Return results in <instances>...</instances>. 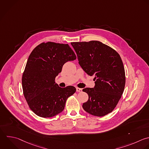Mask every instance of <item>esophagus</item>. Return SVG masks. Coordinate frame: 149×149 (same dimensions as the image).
I'll list each match as a JSON object with an SVG mask.
<instances>
[{"label": "esophagus", "instance_id": "esophagus-1", "mask_svg": "<svg viewBox=\"0 0 149 149\" xmlns=\"http://www.w3.org/2000/svg\"><path fill=\"white\" fill-rule=\"evenodd\" d=\"M76 91L77 92H81L82 91V89L79 87H76Z\"/></svg>", "mask_w": 149, "mask_h": 149}]
</instances>
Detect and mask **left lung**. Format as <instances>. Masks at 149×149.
<instances>
[{"label":"left lung","instance_id":"8db88e82","mask_svg":"<svg viewBox=\"0 0 149 149\" xmlns=\"http://www.w3.org/2000/svg\"><path fill=\"white\" fill-rule=\"evenodd\" d=\"M71 45L81 68L95 80L94 88L83 90L88 95L83 108L91 115L105 116L114 109L123 93L125 73L122 59L113 49L98 41Z\"/></svg>","mask_w":149,"mask_h":149}]
</instances>
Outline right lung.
Returning a JSON list of instances; mask_svg holds the SVG:
<instances>
[{"mask_svg": "<svg viewBox=\"0 0 149 149\" xmlns=\"http://www.w3.org/2000/svg\"><path fill=\"white\" fill-rule=\"evenodd\" d=\"M76 59L68 44L42 42L31 52L23 74L22 87L30 108L37 115L51 118L64 109L68 98L76 89L71 86L61 88L55 79L66 62Z\"/></svg>", "mask_w": 149, "mask_h": 149, "instance_id": "obj_1", "label": "right lung"}]
</instances>
